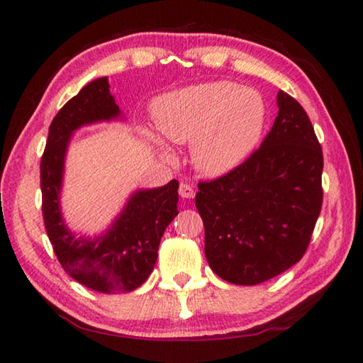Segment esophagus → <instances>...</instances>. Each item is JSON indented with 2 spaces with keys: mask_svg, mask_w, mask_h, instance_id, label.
<instances>
[{
  "mask_svg": "<svg viewBox=\"0 0 363 363\" xmlns=\"http://www.w3.org/2000/svg\"><path fill=\"white\" fill-rule=\"evenodd\" d=\"M179 195L182 196V199H194L195 192H194V189H192V186H190V184L181 182V186H179Z\"/></svg>",
  "mask_w": 363,
  "mask_h": 363,
  "instance_id": "1",
  "label": "esophagus"
}]
</instances>
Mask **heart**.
Returning <instances> with one entry per match:
<instances>
[{
  "label": "heart",
  "instance_id": "b5f03b06",
  "mask_svg": "<svg viewBox=\"0 0 363 363\" xmlns=\"http://www.w3.org/2000/svg\"><path fill=\"white\" fill-rule=\"evenodd\" d=\"M266 102L256 89L232 82H210L163 94L153 104L158 131L171 143H190L195 168L220 176L238 167L261 139ZM164 157L169 147L150 131L145 133Z\"/></svg>",
  "mask_w": 363,
  "mask_h": 363
}]
</instances>
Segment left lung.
I'll list each match as a JSON object with an SVG mask.
<instances>
[{"label":"left lung","mask_w":363,"mask_h":363,"mask_svg":"<svg viewBox=\"0 0 363 363\" xmlns=\"http://www.w3.org/2000/svg\"><path fill=\"white\" fill-rule=\"evenodd\" d=\"M259 149L230 173L199 184L213 272L233 285H257L306 253L322 210V147L301 104L284 91Z\"/></svg>","instance_id":"left-lung-1"}]
</instances>
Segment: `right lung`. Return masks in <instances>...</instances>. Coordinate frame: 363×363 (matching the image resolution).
Returning <instances> with one entry per match:
<instances>
[{"label":"right lung","mask_w":363,"mask_h":363,"mask_svg":"<svg viewBox=\"0 0 363 363\" xmlns=\"http://www.w3.org/2000/svg\"><path fill=\"white\" fill-rule=\"evenodd\" d=\"M123 118L107 77L91 82L72 97L49 126L40 177L43 219L60 266L91 290L116 294L136 290L149 279L164 230L177 216L179 182L136 190L101 235L77 237L60 210L65 155L73 133L93 123Z\"/></svg>","instance_id":"add662e5"}]
</instances>
